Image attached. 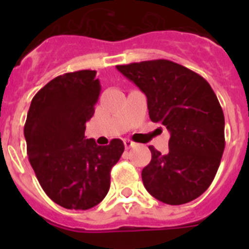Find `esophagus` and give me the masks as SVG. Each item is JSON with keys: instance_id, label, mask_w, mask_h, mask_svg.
I'll use <instances>...</instances> for the list:
<instances>
[{"instance_id": "esophagus-1", "label": "esophagus", "mask_w": 249, "mask_h": 249, "mask_svg": "<svg viewBox=\"0 0 249 249\" xmlns=\"http://www.w3.org/2000/svg\"><path fill=\"white\" fill-rule=\"evenodd\" d=\"M123 143H124V147H126V149L132 148V147L136 146L135 142H133V141H131V140H128V138H124V140H123Z\"/></svg>"}]
</instances>
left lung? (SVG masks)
I'll return each mask as SVG.
<instances>
[{"label":"left lung","mask_w":249,"mask_h":249,"mask_svg":"<svg viewBox=\"0 0 249 249\" xmlns=\"http://www.w3.org/2000/svg\"><path fill=\"white\" fill-rule=\"evenodd\" d=\"M116 67L146 94L152 122L171 133L166 155L148 147L152 160L142 169L146 190L172 206L198 198L212 183L226 146L223 111L210 83L168 59Z\"/></svg>","instance_id":"left-lung-1"}]
</instances>
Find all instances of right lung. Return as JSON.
Here are the masks:
<instances>
[{"label":"right lung","instance_id":"add662e5","mask_svg":"<svg viewBox=\"0 0 249 249\" xmlns=\"http://www.w3.org/2000/svg\"><path fill=\"white\" fill-rule=\"evenodd\" d=\"M100 92L96 71L68 72L39 89L28 109V160L46 195L67 210H89L105 198L124 151L120 138L98 146L85 137Z\"/></svg>","mask_w":249,"mask_h":249}]
</instances>
